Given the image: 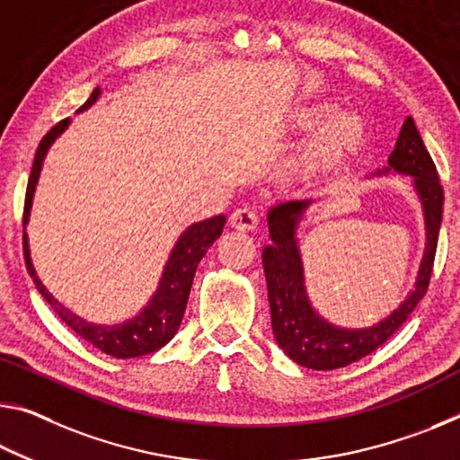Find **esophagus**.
Wrapping results in <instances>:
<instances>
[{"label":"esophagus","mask_w":460,"mask_h":460,"mask_svg":"<svg viewBox=\"0 0 460 460\" xmlns=\"http://www.w3.org/2000/svg\"><path fill=\"white\" fill-rule=\"evenodd\" d=\"M231 227L243 233H250L258 227V215L252 208H237L231 215Z\"/></svg>","instance_id":"esophagus-1"}]
</instances>
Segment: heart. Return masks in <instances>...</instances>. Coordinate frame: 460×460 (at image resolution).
Here are the masks:
<instances>
[{
	"mask_svg": "<svg viewBox=\"0 0 460 460\" xmlns=\"http://www.w3.org/2000/svg\"><path fill=\"white\" fill-rule=\"evenodd\" d=\"M315 128L317 133L296 157V170L303 176L322 172L354 151L367 137L368 125L358 111L335 112L330 104L296 106L282 120L284 133L301 135Z\"/></svg>",
	"mask_w": 460,
	"mask_h": 460,
	"instance_id": "1",
	"label": "heart"
}]
</instances>
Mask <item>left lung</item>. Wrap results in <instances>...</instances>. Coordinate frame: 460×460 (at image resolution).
Returning a JSON list of instances; mask_svg holds the SVG:
<instances>
[{
	"label": "left lung",
	"mask_w": 460,
	"mask_h": 460,
	"mask_svg": "<svg viewBox=\"0 0 460 460\" xmlns=\"http://www.w3.org/2000/svg\"><path fill=\"white\" fill-rule=\"evenodd\" d=\"M410 176L413 194L418 196L424 215L426 243L413 288L387 317L367 327H341L325 319L313 307L305 282V266L298 245V229L307 221L315 199L284 200L268 208L266 223L272 243L261 250L270 315L276 344L290 360L313 370H333L348 367L383 346L401 325L407 322L418 303L424 298L434 266L442 221V186L438 172L424 147L411 116H407L399 130L395 149L389 164L373 176Z\"/></svg>",
	"instance_id": "8db88e82"
}]
</instances>
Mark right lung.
Wrapping results in <instances>:
<instances>
[{
  "label": "right lung",
  "instance_id": "right-lung-1",
  "mask_svg": "<svg viewBox=\"0 0 460 460\" xmlns=\"http://www.w3.org/2000/svg\"><path fill=\"white\" fill-rule=\"evenodd\" d=\"M100 96H102V90L96 87V90L92 92V96L87 98L85 104L79 108L77 114L85 112L87 108H92ZM69 125H71V119H65L59 122V125L50 128L47 137L40 141L34 155L31 180H28V188H26V202H24V258H26L28 274L32 276L39 293L47 298V303L53 307L57 315H59L77 335H82L85 341H90L92 346L100 348L102 352L111 354L114 358H137V356L151 354L155 352V349L164 348L167 341L178 333L181 317H184V311H186L188 296H190L196 268H199L200 260L204 258V253H207L208 247L215 243V239L221 237L227 217L215 215L210 218H204V221L192 223L190 227L181 231L178 242L172 247L170 256H167L155 293L151 295L149 301L145 303L141 311L135 313L133 317H128L120 323H92L87 322V319L79 317L77 313H73L71 309L65 307L61 301H57V298L50 295V290L40 282L32 264L31 243H28V233H26V225L31 221L32 200H34L36 186H39L42 164H45L49 149L53 147L57 138L69 128Z\"/></svg>",
  "mask_w": 460,
  "mask_h": 460
}]
</instances>
